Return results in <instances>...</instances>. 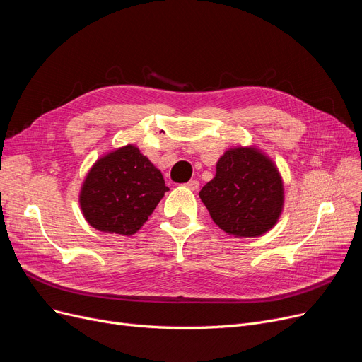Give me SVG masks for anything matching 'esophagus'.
I'll list each match as a JSON object with an SVG mask.
<instances>
[{"label":"esophagus","instance_id":"1","mask_svg":"<svg viewBox=\"0 0 362 362\" xmlns=\"http://www.w3.org/2000/svg\"><path fill=\"white\" fill-rule=\"evenodd\" d=\"M185 187L187 188H190V190H197V188H199V181H196V180H192V181H188L187 184H185Z\"/></svg>","mask_w":362,"mask_h":362}]
</instances>
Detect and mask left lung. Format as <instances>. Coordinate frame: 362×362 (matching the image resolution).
I'll use <instances>...</instances> for the list:
<instances>
[{
  "mask_svg": "<svg viewBox=\"0 0 362 362\" xmlns=\"http://www.w3.org/2000/svg\"><path fill=\"white\" fill-rule=\"evenodd\" d=\"M216 226L234 237H259L277 223L284 188L275 163L255 147H234L199 193Z\"/></svg>",
  "mask_w": 362,
  "mask_h": 362,
  "instance_id": "8db88e82",
  "label": "left lung"
}]
</instances>
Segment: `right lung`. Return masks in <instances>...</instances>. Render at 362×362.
I'll list each match as a JSON object with an SVG mask.
<instances>
[{"label":"right lung","instance_id":"1","mask_svg":"<svg viewBox=\"0 0 362 362\" xmlns=\"http://www.w3.org/2000/svg\"><path fill=\"white\" fill-rule=\"evenodd\" d=\"M169 188L162 172L132 144L101 156L81 187L83 218L103 233L139 231Z\"/></svg>","mask_w":362,"mask_h":362}]
</instances>
